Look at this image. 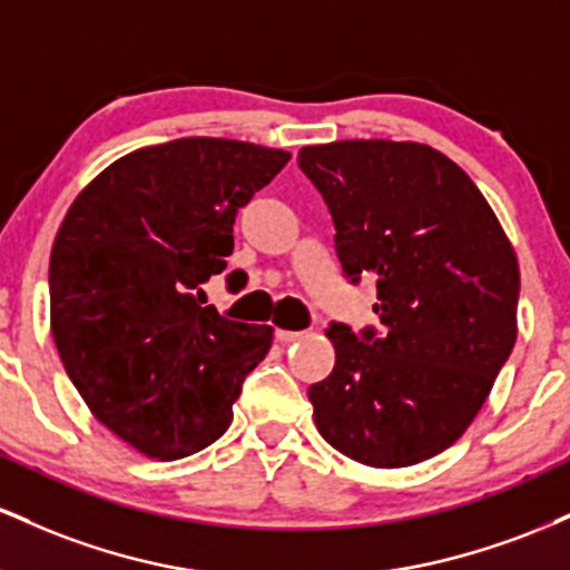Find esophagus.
Instances as JSON below:
<instances>
[{
  "instance_id": "1",
  "label": "esophagus",
  "mask_w": 570,
  "mask_h": 570,
  "mask_svg": "<svg viewBox=\"0 0 570 570\" xmlns=\"http://www.w3.org/2000/svg\"><path fill=\"white\" fill-rule=\"evenodd\" d=\"M303 337V332H292V330H276V340L281 343H292V340Z\"/></svg>"
}]
</instances>
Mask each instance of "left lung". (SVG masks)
Returning <instances> with one entry per match:
<instances>
[{
	"instance_id": "obj_1",
	"label": "left lung",
	"mask_w": 570,
	"mask_h": 570,
	"mask_svg": "<svg viewBox=\"0 0 570 570\" xmlns=\"http://www.w3.org/2000/svg\"><path fill=\"white\" fill-rule=\"evenodd\" d=\"M335 222L343 273L377 281L381 332L332 322L335 370L307 389L318 434L358 463L442 453L517 340L520 267L493 208L429 144L348 139L297 155Z\"/></svg>"
}]
</instances>
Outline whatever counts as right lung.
<instances>
[{
  "instance_id": "add662e5",
  "label": "right lung",
  "mask_w": 570,
  "mask_h": 570,
  "mask_svg": "<svg viewBox=\"0 0 570 570\" xmlns=\"http://www.w3.org/2000/svg\"><path fill=\"white\" fill-rule=\"evenodd\" d=\"M284 149L189 136L136 149L77 195L50 252V330L90 412L139 453L176 461L225 434L273 326L219 316L238 208Z\"/></svg>"
}]
</instances>
